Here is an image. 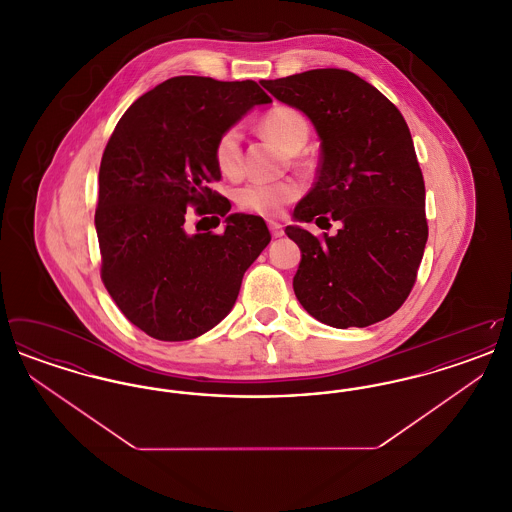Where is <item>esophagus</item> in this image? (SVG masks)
Returning a JSON list of instances; mask_svg holds the SVG:
<instances>
[{
  "instance_id": "34e87169",
  "label": "esophagus",
  "mask_w": 512,
  "mask_h": 512,
  "mask_svg": "<svg viewBox=\"0 0 512 512\" xmlns=\"http://www.w3.org/2000/svg\"><path fill=\"white\" fill-rule=\"evenodd\" d=\"M268 230H270V234H272L274 238L284 236V226H282L280 222H276V220H268Z\"/></svg>"
}]
</instances>
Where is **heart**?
Returning a JSON list of instances; mask_svg holds the SVG:
<instances>
[{"label": "heart", "instance_id": "obj_1", "mask_svg": "<svg viewBox=\"0 0 512 512\" xmlns=\"http://www.w3.org/2000/svg\"><path fill=\"white\" fill-rule=\"evenodd\" d=\"M261 128L288 151H297L309 138V121L293 107H274L261 121ZM215 161L224 174L234 176L242 169V132L238 126L224 130L215 146ZM301 195V184L295 180L247 182L236 192L240 209L261 217H276L286 205Z\"/></svg>", "mask_w": 512, "mask_h": 512}]
</instances>
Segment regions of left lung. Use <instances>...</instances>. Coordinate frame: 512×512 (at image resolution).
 <instances>
[{"mask_svg": "<svg viewBox=\"0 0 512 512\" xmlns=\"http://www.w3.org/2000/svg\"><path fill=\"white\" fill-rule=\"evenodd\" d=\"M261 84L305 113L320 138L317 182L293 219L341 224L336 236L324 238L286 228L301 249L295 297L334 328L391 317L413 290L428 240L424 178L407 122L390 99L349 71L315 69Z\"/></svg>", "mask_w": 512, "mask_h": 512, "instance_id": "obj_1", "label": "left lung"}]
</instances>
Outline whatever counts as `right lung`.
<instances>
[{
	"label": "right lung",
	"mask_w": 512,
	"mask_h": 512,
	"mask_svg": "<svg viewBox=\"0 0 512 512\" xmlns=\"http://www.w3.org/2000/svg\"><path fill=\"white\" fill-rule=\"evenodd\" d=\"M270 101L253 80L174 76L117 122L99 165L101 280L147 336L194 340L217 326L232 311L245 270L270 242L265 220L230 215V201L209 188L220 178V134ZM190 206L224 218L225 232L190 235Z\"/></svg>",
	"instance_id": "right-lung-1"
}]
</instances>
